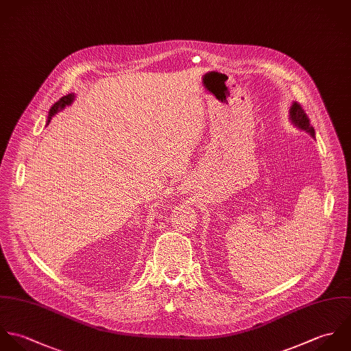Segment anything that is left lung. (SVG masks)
<instances>
[{"label": "left lung", "mask_w": 351, "mask_h": 351, "mask_svg": "<svg viewBox=\"0 0 351 351\" xmlns=\"http://www.w3.org/2000/svg\"><path fill=\"white\" fill-rule=\"evenodd\" d=\"M289 121L291 122L293 126H295L297 129L308 133L312 138H315V129L311 126V122H309V118L306 117V114L304 112L302 107L293 101L291 106H290V110H289Z\"/></svg>", "instance_id": "1"}]
</instances>
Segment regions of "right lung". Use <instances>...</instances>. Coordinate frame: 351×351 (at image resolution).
Masks as SVG:
<instances>
[{
	"label": "right lung",
	"instance_id": "1",
	"mask_svg": "<svg viewBox=\"0 0 351 351\" xmlns=\"http://www.w3.org/2000/svg\"><path fill=\"white\" fill-rule=\"evenodd\" d=\"M73 101H74V93H69V95L61 97V99L50 108V111H49V118H47V125H49V122L51 121V118H53L56 114H58L60 111H62L65 107L71 106Z\"/></svg>",
	"mask_w": 351,
	"mask_h": 351
}]
</instances>
